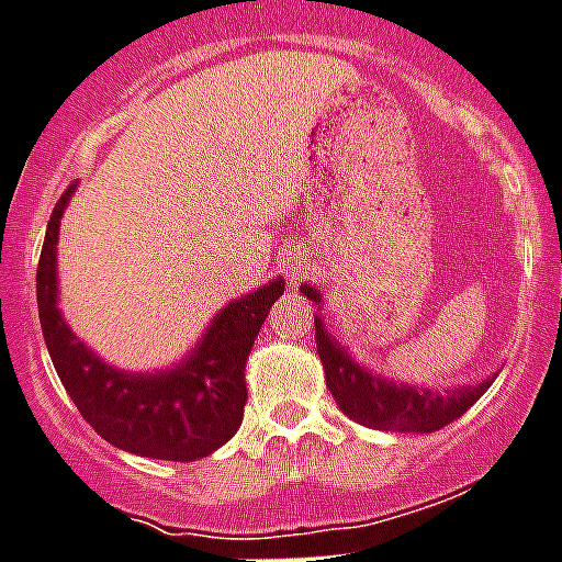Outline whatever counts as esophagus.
<instances>
[{"label": "esophagus", "mask_w": 562, "mask_h": 562, "mask_svg": "<svg viewBox=\"0 0 562 562\" xmlns=\"http://www.w3.org/2000/svg\"><path fill=\"white\" fill-rule=\"evenodd\" d=\"M303 272H306V259H303L301 248H292L290 254H286V276H290L292 284H297L303 278Z\"/></svg>", "instance_id": "obj_1"}]
</instances>
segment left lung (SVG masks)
<instances>
[{"mask_svg": "<svg viewBox=\"0 0 562 562\" xmlns=\"http://www.w3.org/2000/svg\"><path fill=\"white\" fill-rule=\"evenodd\" d=\"M306 301L317 306L314 314V336H317V352L325 370V383L334 394L336 405L350 416L352 422L375 430L392 432H436L445 425L467 414L474 403L494 383V375L483 381L463 383V386L432 389L419 383L392 381L372 367L356 361L350 347L341 345L328 330L325 319L319 317L323 308V292L312 284H301Z\"/></svg>", "mask_w": 562, "mask_h": 562, "instance_id": "obj_1", "label": "left lung"}]
</instances>
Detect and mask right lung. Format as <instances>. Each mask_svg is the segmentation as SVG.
Listing matches in <instances>:
<instances>
[{
  "instance_id": "1",
  "label": "right lung",
  "mask_w": 562,
  "mask_h": 562,
  "mask_svg": "<svg viewBox=\"0 0 562 562\" xmlns=\"http://www.w3.org/2000/svg\"><path fill=\"white\" fill-rule=\"evenodd\" d=\"M74 190L77 184L63 192L52 212L35 278L41 330L68 397L117 450L157 461L212 456L243 425L245 364L272 303L284 295V278L228 301L176 364L154 372L121 370L74 334L60 308L57 239Z\"/></svg>"
}]
</instances>
